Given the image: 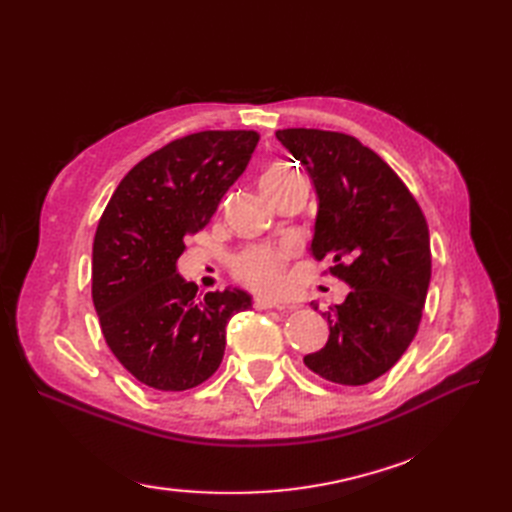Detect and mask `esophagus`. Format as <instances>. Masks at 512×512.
Returning <instances> with one entry per match:
<instances>
[{"label": "esophagus", "instance_id": "esophagus-1", "mask_svg": "<svg viewBox=\"0 0 512 512\" xmlns=\"http://www.w3.org/2000/svg\"><path fill=\"white\" fill-rule=\"evenodd\" d=\"M254 307L256 309H280V312H290V305H282V303H273V301H267V299H256L254 301Z\"/></svg>", "mask_w": 512, "mask_h": 512}]
</instances>
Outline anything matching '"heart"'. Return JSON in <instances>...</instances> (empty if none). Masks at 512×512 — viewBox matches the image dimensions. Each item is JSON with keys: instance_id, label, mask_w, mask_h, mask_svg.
Segmentation results:
<instances>
[{"instance_id": "b5f03b06", "label": "heart", "mask_w": 512, "mask_h": 512, "mask_svg": "<svg viewBox=\"0 0 512 512\" xmlns=\"http://www.w3.org/2000/svg\"><path fill=\"white\" fill-rule=\"evenodd\" d=\"M297 177L301 175L290 164L273 162L265 168V173H262L260 185L269 196H273L277 190L284 188V185H288ZM288 256L290 250H286V247L256 245L241 252L235 258L232 269H235V275L245 286H250L260 294H273L284 286V269Z\"/></svg>"}]
</instances>
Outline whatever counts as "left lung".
Wrapping results in <instances>:
<instances>
[{"label":"left lung","instance_id":"left-lung-1","mask_svg":"<svg viewBox=\"0 0 512 512\" xmlns=\"http://www.w3.org/2000/svg\"><path fill=\"white\" fill-rule=\"evenodd\" d=\"M275 136L316 185L312 254L331 260L327 273L352 288L322 312L329 342L303 363L335 384H367L401 359L421 324L431 280L427 220L406 183L359 138L316 128Z\"/></svg>","mask_w":512,"mask_h":512}]
</instances>
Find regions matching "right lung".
I'll use <instances>...</instances> for the list:
<instances>
[{"instance_id":"1","label":"right lung","mask_w":512,"mask_h":512,"mask_svg":"<svg viewBox=\"0 0 512 512\" xmlns=\"http://www.w3.org/2000/svg\"><path fill=\"white\" fill-rule=\"evenodd\" d=\"M254 130L194 132L149 153L121 179L98 222L91 297L115 359L156 391L209 380L226 348V324L250 309L243 290L207 292L175 262L250 162Z\"/></svg>"}]
</instances>
